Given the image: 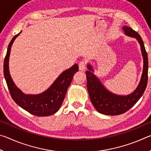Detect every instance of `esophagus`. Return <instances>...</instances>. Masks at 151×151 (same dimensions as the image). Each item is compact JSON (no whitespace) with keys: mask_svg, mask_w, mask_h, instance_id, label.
<instances>
[{"mask_svg":"<svg viewBox=\"0 0 151 151\" xmlns=\"http://www.w3.org/2000/svg\"><path fill=\"white\" fill-rule=\"evenodd\" d=\"M79 70L81 71H85L86 70V63L85 61H81V62L79 63L78 65Z\"/></svg>","mask_w":151,"mask_h":151,"instance_id":"esophagus-1","label":"esophagus"}]
</instances>
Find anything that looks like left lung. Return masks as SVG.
Returning <instances> with one entry per match:
<instances>
[{"label":"left lung","mask_w":151,"mask_h":151,"mask_svg":"<svg viewBox=\"0 0 151 151\" xmlns=\"http://www.w3.org/2000/svg\"><path fill=\"white\" fill-rule=\"evenodd\" d=\"M122 29L125 35L135 38L139 43L143 58L142 73L139 85L132 93L127 95H119L109 91L93 73L94 70L93 66L90 63L87 64L88 70L86 72V75L91 101L97 111L106 115H119L129 111L142 96L147 85L149 62L142 38L131 27L124 26Z\"/></svg>","instance_id":"left-lung-1"}]
</instances>
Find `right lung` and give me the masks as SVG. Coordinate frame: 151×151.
Listing matches in <instances>:
<instances>
[{
  "label": "right lung",
  "mask_w": 151,
  "mask_h": 151,
  "mask_svg": "<svg viewBox=\"0 0 151 151\" xmlns=\"http://www.w3.org/2000/svg\"><path fill=\"white\" fill-rule=\"evenodd\" d=\"M22 31L15 35L10 42L4 61V75L11 97L18 105L30 114L39 116H50L60 108L73 76L78 70L77 64L60 74L47 90L37 94H28L17 87L9 72V57L14 40Z\"/></svg>",
  "instance_id": "add662e5"
}]
</instances>
